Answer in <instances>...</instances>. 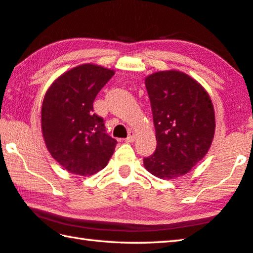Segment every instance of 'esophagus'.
<instances>
[{"label":"esophagus","mask_w":253,"mask_h":253,"mask_svg":"<svg viewBox=\"0 0 253 253\" xmlns=\"http://www.w3.org/2000/svg\"><path fill=\"white\" fill-rule=\"evenodd\" d=\"M135 140V132L134 131H130L129 135H128L127 138L125 139L126 143H132Z\"/></svg>","instance_id":"obj_1"}]
</instances>
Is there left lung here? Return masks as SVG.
<instances>
[{
  "instance_id": "8db88e82",
  "label": "left lung",
  "mask_w": 253,
  "mask_h": 253,
  "mask_svg": "<svg viewBox=\"0 0 253 253\" xmlns=\"http://www.w3.org/2000/svg\"><path fill=\"white\" fill-rule=\"evenodd\" d=\"M157 146L144 166L160 178L188 173L211 146L215 117L209 93L190 76L160 71L145 79Z\"/></svg>"
}]
</instances>
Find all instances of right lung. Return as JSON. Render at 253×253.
<instances>
[{
	"mask_svg": "<svg viewBox=\"0 0 253 253\" xmlns=\"http://www.w3.org/2000/svg\"><path fill=\"white\" fill-rule=\"evenodd\" d=\"M114 75L104 67L81 65L60 76L45 93L42 134L51 156L68 172L92 175L113 155L117 140L107 134L92 104Z\"/></svg>",
	"mask_w": 253,
	"mask_h": 253,
	"instance_id": "obj_1",
	"label": "right lung"
}]
</instances>
